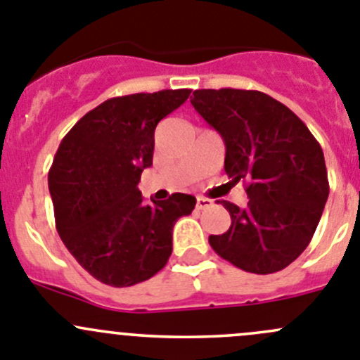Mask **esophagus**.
Returning a JSON list of instances; mask_svg holds the SVG:
<instances>
[{"instance_id": "34e87169", "label": "esophagus", "mask_w": 360, "mask_h": 360, "mask_svg": "<svg viewBox=\"0 0 360 360\" xmlns=\"http://www.w3.org/2000/svg\"><path fill=\"white\" fill-rule=\"evenodd\" d=\"M211 206V200L206 199V197H199L197 199V210H206V207Z\"/></svg>"}]
</instances>
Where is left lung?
<instances>
[{
	"label": "left lung",
	"mask_w": 360,
	"mask_h": 360,
	"mask_svg": "<svg viewBox=\"0 0 360 360\" xmlns=\"http://www.w3.org/2000/svg\"><path fill=\"white\" fill-rule=\"evenodd\" d=\"M226 143V169L247 207L224 200L231 227L211 234L218 256L250 274H275L307 248L328 199L323 150L288 106L257 90L202 89L191 97Z\"/></svg>",
	"instance_id": "left-lung-1"
}]
</instances>
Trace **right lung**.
<instances>
[{"mask_svg": "<svg viewBox=\"0 0 360 360\" xmlns=\"http://www.w3.org/2000/svg\"><path fill=\"white\" fill-rule=\"evenodd\" d=\"M191 90L112 97L63 136L49 170L56 231L94 278L113 288L156 275L172 254L176 221L195 197L172 193L147 204L139 190L153 165L154 129Z\"/></svg>", "mask_w": 360, "mask_h": 360, "instance_id": "add662e5", "label": "right lung"}]
</instances>
